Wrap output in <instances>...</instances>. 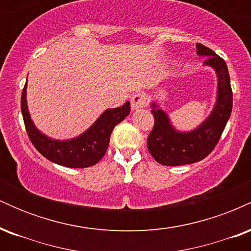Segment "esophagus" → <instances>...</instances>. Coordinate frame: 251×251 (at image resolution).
Here are the masks:
<instances>
[{"label":"esophagus","instance_id":"1","mask_svg":"<svg viewBox=\"0 0 251 251\" xmlns=\"http://www.w3.org/2000/svg\"><path fill=\"white\" fill-rule=\"evenodd\" d=\"M148 105V96H146L144 92H138L132 96L131 98V108L133 109H139L145 107Z\"/></svg>","mask_w":251,"mask_h":251}]
</instances>
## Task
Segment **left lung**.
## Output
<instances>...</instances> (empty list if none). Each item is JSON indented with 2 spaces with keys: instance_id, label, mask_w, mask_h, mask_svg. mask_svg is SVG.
<instances>
[{
  "instance_id": "8db88e82",
  "label": "left lung",
  "mask_w": 251,
  "mask_h": 251,
  "mask_svg": "<svg viewBox=\"0 0 251 251\" xmlns=\"http://www.w3.org/2000/svg\"><path fill=\"white\" fill-rule=\"evenodd\" d=\"M197 54L208 56L204 63L211 66L217 73V102L208 119L188 133L176 131L165 112L152 103L154 125L149 134L148 149L152 157L162 165H185L204 159L217 145L231 114L232 91L226 61L201 43H197Z\"/></svg>"
}]
</instances>
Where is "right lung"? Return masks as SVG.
Returning <instances> with one entry per match:
<instances>
[{
	"label": "right lung",
	"mask_w": 251,
	"mask_h": 251,
	"mask_svg": "<svg viewBox=\"0 0 251 251\" xmlns=\"http://www.w3.org/2000/svg\"><path fill=\"white\" fill-rule=\"evenodd\" d=\"M25 88L27 82L22 89L21 111L30 142L43 157L66 168L82 169L96 165L107 151L113 128L122 123L131 111L128 101L122 107L106 109L85 133L74 139L60 142L46 137L34 126L27 107Z\"/></svg>",
	"instance_id": "add662e5"
}]
</instances>
